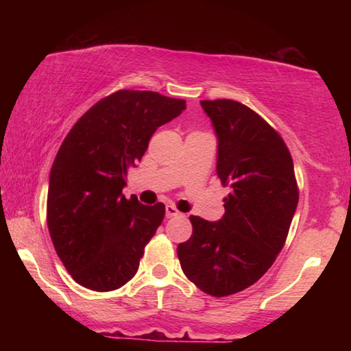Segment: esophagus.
<instances>
[{"label":"esophagus","mask_w":351,"mask_h":351,"mask_svg":"<svg viewBox=\"0 0 351 351\" xmlns=\"http://www.w3.org/2000/svg\"><path fill=\"white\" fill-rule=\"evenodd\" d=\"M165 215H167L169 218H171V217H180L181 212L178 210L173 204H167V206H165Z\"/></svg>","instance_id":"obj_1"}]
</instances>
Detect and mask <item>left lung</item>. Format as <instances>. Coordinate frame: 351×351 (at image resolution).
Here are the masks:
<instances>
[{
    "label": "left lung",
    "mask_w": 351,
    "mask_h": 351,
    "mask_svg": "<svg viewBox=\"0 0 351 351\" xmlns=\"http://www.w3.org/2000/svg\"><path fill=\"white\" fill-rule=\"evenodd\" d=\"M199 104L218 139V178L232 190L218 221L190 215L193 235L178 245V258L190 282L224 297L251 287L274 263L299 190L288 147L257 112L229 99Z\"/></svg>",
    "instance_id": "obj_1"
}]
</instances>
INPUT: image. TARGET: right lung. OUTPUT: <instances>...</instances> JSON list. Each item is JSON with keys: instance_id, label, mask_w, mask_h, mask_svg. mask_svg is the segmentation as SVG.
Wrapping results in <instances>:
<instances>
[{"instance_id": "add662e5", "label": "right lung", "mask_w": 351, "mask_h": 351, "mask_svg": "<svg viewBox=\"0 0 351 351\" xmlns=\"http://www.w3.org/2000/svg\"><path fill=\"white\" fill-rule=\"evenodd\" d=\"M186 110V100L121 90L91 106L71 128L49 175L47 228L74 280L112 291L132 280L165 206L127 199L136 167L156 130Z\"/></svg>"}]
</instances>
